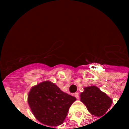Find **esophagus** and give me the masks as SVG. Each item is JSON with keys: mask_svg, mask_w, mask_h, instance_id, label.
<instances>
[{"mask_svg": "<svg viewBox=\"0 0 129 129\" xmlns=\"http://www.w3.org/2000/svg\"><path fill=\"white\" fill-rule=\"evenodd\" d=\"M74 96L75 97L77 98V99H79V94L78 93V92H76V93H75L74 94Z\"/></svg>", "mask_w": 129, "mask_h": 129, "instance_id": "34e87169", "label": "esophagus"}]
</instances>
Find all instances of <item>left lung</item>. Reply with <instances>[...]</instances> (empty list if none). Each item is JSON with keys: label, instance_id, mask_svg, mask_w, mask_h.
I'll use <instances>...</instances> for the list:
<instances>
[{"label": "left lung", "instance_id": "8db88e82", "mask_svg": "<svg viewBox=\"0 0 129 129\" xmlns=\"http://www.w3.org/2000/svg\"><path fill=\"white\" fill-rule=\"evenodd\" d=\"M80 101L91 114L98 117L106 114L112 103V98L95 86L84 88V92L80 94Z\"/></svg>", "mask_w": 129, "mask_h": 129}]
</instances>
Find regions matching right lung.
<instances>
[{
    "instance_id": "right-lung-1",
    "label": "right lung",
    "mask_w": 129,
    "mask_h": 129,
    "mask_svg": "<svg viewBox=\"0 0 129 129\" xmlns=\"http://www.w3.org/2000/svg\"><path fill=\"white\" fill-rule=\"evenodd\" d=\"M76 100L75 97L61 91L50 81H43L33 86L27 98L31 112L36 119L43 125L51 127L62 124L69 108Z\"/></svg>"
}]
</instances>
